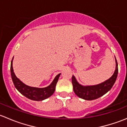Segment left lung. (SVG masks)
I'll return each instance as SVG.
<instances>
[{
	"label": "left lung",
	"instance_id": "obj_1",
	"mask_svg": "<svg viewBox=\"0 0 127 127\" xmlns=\"http://www.w3.org/2000/svg\"><path fill=\"white\" fill-rule=\"evenodd\" d=\"M116 70L113 75L108 80L103 83L91 86H83L78 83L74 75L72 77L73 90L77 96L85 100H93L106 94L111 89L114 84L118 74V64L116 59Z\"/></svg>",
	"mask_w": 127,
	"mask_h": 127
}]
</instances>
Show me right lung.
Masks as SVG:
<instances>
[{"label":"right lung","instance_id":"obj_1","mask_svg":"<svg viewBox=\"0 0 127 127\" xmlns=\"http://www.w3.org/2000/svg\"><path fill=\"white\" fill-rule=\"evenodd\" d=\"M13 59L11 62L10 66V72H11V79L16 89L26 98L34 101H42L47 99L48 97L51 96L55 90V87L58 80L60 76V74H58L54 79L53 81L49 86L45 88H36L32 87L26 85L23 83L21 80L16 77L13 72V69L12 66Z\"/></svg>","mask_w":127,"mask_h":127}]
</instances>
